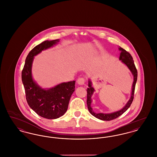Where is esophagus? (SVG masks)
<instances>
[{
	"mask_svg": "<svg viewBox=\"0 0 157 157\" xmlns=\"http://www.w3.org/2000/svg\"><path fill=\"white\" fill-rule=\"evenodd\" d=\"M77 83H78V84L79 85H84V83H85V79L83 78H78V80H77Z\"/></svg>",
	"mask_w": 157,
	"mask_h": 157,
	"instance_id": "esophagus-1",
	"label": "esophagus"
}]
</instances>
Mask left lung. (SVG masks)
Listing matches in <instances>:
<instances>
[{
    "mask_svg": "<svg viewBox=\"0 0 157 157\" xmlns=\"http://www.w3.org/2000/svg\"><path fill=\"white\" fill-rule=\"evenodd\" d=\"M118 49L121 51L120 53V58L119 59L127 66L129 70L131 71V74L133 75L134 77V81L132 83V90H131V94L130 98L127 102V104L125 105L120 110H118L117 111L115 112H111V113H98L94 111L91 104L92 102V97L94 94V92L95 91L94 87L92 86V82L91 80L89 79H88V88H87V106L88 110L90 111V113L92 114L93 116L96 117L99 120H102V121H111V120H114L122 114H123L124 112L127 111V109L129 108L131 105L133 99H134V95L135 88V85L136 82L137 81V70L136 69V67L135 66L134 62L132 56L130 55V53L128 52L125 49L122 48L121 47H119Z\"/></svg>",
    "mask_w": 157,
    "mask_h": 157,
    "instance_id": "obj_1",
    "label": "left lung"
}]
</instances>
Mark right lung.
Returning <instances> with one entry per match:
<instances>
[{
	"label": "right lung",
	"instance_id": "right-lung-1",
	"mask_svg": "<svg viewBox=\"0 0 157 157\" xmlns=\"http://www.w3.org/2000/svg\"><path fill=\"white\" fill-rule=\"evenodd\" d=\"M59 42V39L45 40L36 46L26 57L22 72V81L26 100L30 108L39 116L46 119H56L67 112L69 102L75 91V81L62 82L50 88L39 86L32 76L34 57Z\"/></svg>",
	"mask_w": 157,
	"mask_h": 157
}]
</instances>
